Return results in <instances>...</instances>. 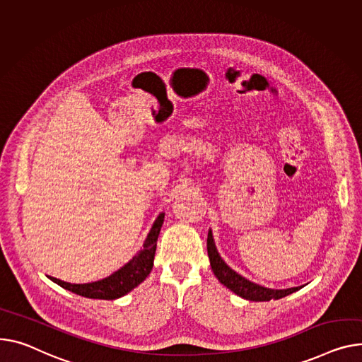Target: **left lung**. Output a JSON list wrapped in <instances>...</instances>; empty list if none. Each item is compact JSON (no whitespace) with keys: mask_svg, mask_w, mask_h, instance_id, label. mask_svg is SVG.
Listing matches in <instances>:
<instances>
[{"mask_svg":"<svg viewBox=\"0 0 362 362\" xmlns=\"http://www.w3.org/2000/svg\"><path fill=\"white\" fill-rule=\"evenodd\" d=\"M206 249H208L211 268L215 276L218 278V281L223 285H226L228 290H231L233 293L246 300H252V301H269L272 298L278 300L288 294L298 291L301 288V286H294V288H288V290H272V288H264L262 285L247 281L242 275H238L230 267H227L226 262L220 257L218 252H216L211 231L208 233V238H206Z\"/></svg>","mask_w":362,"mask_h":362,"instance_id":"left-lung-1","label":"left lung"}]
</instances>
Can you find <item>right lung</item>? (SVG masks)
Returning a JSON list of instances; mask_svg holds the SVG:
<instances>
[{
  "label": "right lung",
  "instance_id": "1",
  "mask_svg": "<svg viewBox=\"0 0 362 362\" xmlns=\"http://www.w3.org/2000/svg\"><path fill=\"white\" fill-rule=\"evenodd\" d=\"M164 221V214H160L157 220L144 243V247L138 252V255L129 260L125 267L112 274L110 276L90 282V284H69L54 276H49L51 281L61 285L65 290L78 294L87 298H100V300H115L128 294L135 286H138L146 279L151 269L157 249V238Z\"/></svg>",
  "mask_w": 362,
  "mask_h": 362
}]
</instances>
